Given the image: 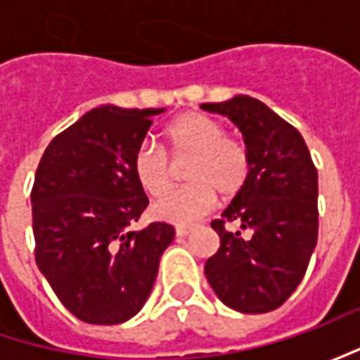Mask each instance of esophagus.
Masks as SVG:
<instances>
[{
  "mask_svg": "<svg viewBox=\"0 0 360 360\" xmlns=\"http://www.w3.org/2000/svg\"><path fill=\"white\" fill-rule=\"evenodd\" d=\"M192 232V226H184V224H180V226H176V236H188Z\"/></svg>",
  "mask_w": 360,
  "mask_h": 360,
  "instance_id": "1",
  "label": "esophagus"
}]
</instances>
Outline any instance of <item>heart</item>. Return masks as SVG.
Here are the masks:
<instances>
[{"label": "heart", "mask_w": 360, "mask_h": 360, "mask_svg": "<svg viewBox=\"0 0 360 360\" xmlns=\"http://www.w3.org/2000/svg\"><path fill=\"white\" fill-rule=\"evenodd\" d=\"M166 150L172 158H190L186 182L182 188L160 200L152 214L174 222L188 224L204 216L214 206L216 194L232 198L240 192L250 176L248 148L226 138V128L206 114L190 112L166 128ZM136 182L152 198H162L172 188V168L166 154L152 144H142L131 158Z\"/></svg>", "instance_id": "b5f03b06"}]
</instances>
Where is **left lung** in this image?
<instances>
[{
	"label": "left lung",
	"instance_id": "obj_1",
	"mask_svg": "<svg viewBox=\"0 0 360 360\" xmlns=\"http://www.w3.org/2000/svg\"><path fill=\"white\" fill-rule=\"evenodd\" d=\"M204 110L229 116L244 136L250 176L212 220L220 248L206 260V278L234 311L278 309L302 281L319 238V174L300 131L250 96ZM226 221L239 224L236 233Z\"/></svg>",
	"mask_w": 360,
	"mask_h": 360
}]
</instances>
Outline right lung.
<instances>
[{"label":"right lung","instance_id":"add662e5","mask_svg":"<svg viewBox=\"0 0 360 360\" xmlns=\"http://www.w3.org/2000/svg\"><path fill=\"white\" fill-rule=\"evenodd\" d=\"M164 108L100 105L46 148L32 188L35 262L84 323L120 325L144 307L174 226L134 224L148 196L131 172L152 116Z\"/></svg>","mask_w":360,"mask_h":360}]
</instances>
